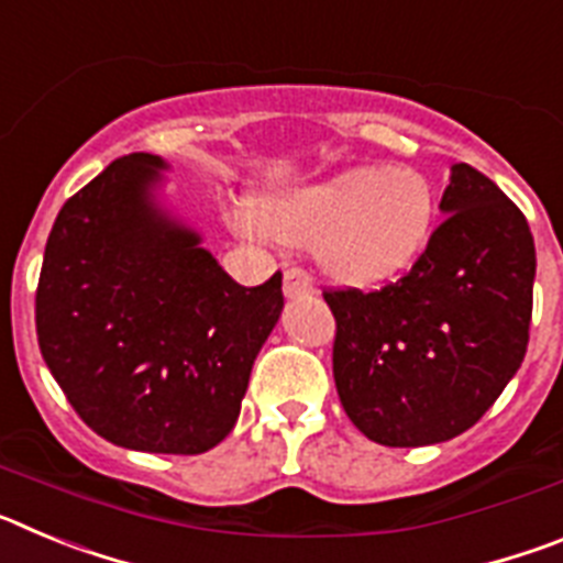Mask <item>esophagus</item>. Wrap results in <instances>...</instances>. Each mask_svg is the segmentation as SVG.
I'll use <instances>...</instances> for the list:
<instances>
[{"mask_svg":"<svg viewBox=\"0 0 563 563\" xmlns=\"http://www.w3.org/2000/svg\"><path fill=\"white\" fill-rule=\"evenodd\" d=\"M285 296L287 298H307V296H312V278L307 276L305 271H298V267L287 271L285 273Z\"/></svg>","mask_w":563,"mask_h":563,"instance_id":"34e87169","label":"esophagus"}]
</instances>
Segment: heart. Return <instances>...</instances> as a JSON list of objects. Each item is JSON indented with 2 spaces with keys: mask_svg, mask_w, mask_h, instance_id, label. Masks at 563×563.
Wrapping results in <instances>:
<instances>
[{
  "mask_svg": "<svg viewBox=\"0 0 563 563\" xmlns=\"http://www.w3.org/2000/svg\"><path fill=\"white\" fill-rule=\"evenodd\" d=\"M437 191L409 166H352L307 186L282 188L231 213L242 236L312 245L338 285H380L429 247Z\"/></svg>",
  "mask_w": 563,
  "mask_h": 563,
  "instance_id": "b5f03b06",
  "label": "heart"
}]
</instances>
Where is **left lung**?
I'll list each match as a JSON object with an SVG mask.
<instances>
[{
    "mask_svg": "<svg viewBox=\"0 0 563 563\" xmlns=\"http://www.w3.org/2000/svg\"><path fill=\"white\" fill-rule=\"evenodd\" d=\"M440 211L445 220L400 282L324 292L343 411L389 449L471 429L527 352L536 245L525 213L467 163L451 166Z\"/></svg>",
    "mask_w": 563,
    "mask_h": 563,
    "instance_id": "left-lung-1",
    "label": "left lung"
}]
</instances>
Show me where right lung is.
Here are the masks:
<instances>
[{
    "mask_svg": "<svg viewBox=\"0 0 563 563\" xmlns=\"http://www.w3.org/2000/svg\"><path fill=\"white\" fill-rule=\"evenodd\" d=\"M168 163L134 152L69 197L36 290L42 357L89 429L121 449L202 454L236 426L285 310L282 273L236 285L163 200Z\"/></svg>",
    "mask_w": 563,
    "mask_h": 563,
    "instance_id": "add662e5",
    "label": "right lung"
}]
</instances>
